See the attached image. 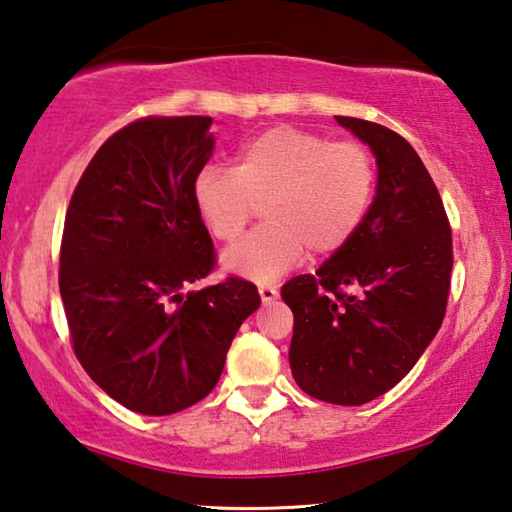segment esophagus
I'll use <instances>...</instances> for the list:
<instances>
[{"label": "esophagus", "instance_id": "1", "mask_svg": "<svg viewBox=\"0 0 512 512\" xmlns=\"http://www.w3.org/2000/svg\"><path fill=\"white\" fill-rule=\"evenodd\" d=\"M259 298H262L264 305H271V302L277 300V289L264 284V287H259Z\"/></svg>", "mask_w": 512, "mask_h": 512}]
</instances>
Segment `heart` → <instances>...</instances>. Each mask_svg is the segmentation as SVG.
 <instances>
[{"label": "heart", "instance_id": "obj_1", "mask_svg": "<svg viewBox=\"0 0 512 512\" xmlns=\"http://www.w3.org/2000/svg\"><path fill=\"white\" fill-rule=\"evenodd\" d=\"M377 185L372 153L359 142L273 126L248 140L235 169L205 164L196 171L192 198L214 239L232 244L264 207V228L223 255L230 273L273 282L305 253L341 250L366 221Z\"/></svg>", "mask_w": 512, "mask_h": 512}]
</instances>
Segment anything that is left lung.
<instances>
[{"label":"left lung","instance_id":"left-lung-1","mask_svg":"<svg viewBox=\"0 0 512 512\" xmlns=\"http://www.w3.org/2000/svg\"><path fill=\"white\" fill-rule=\"evenodd\" d=\"M377 160L366 221L314 275L282 287L293 311L296 384L329 404L361 406L409 375L443 325L452 228L413 146L391 128L336 117Z\"/></svg>","mask_w":512,"mask_h":512}]
</instances>
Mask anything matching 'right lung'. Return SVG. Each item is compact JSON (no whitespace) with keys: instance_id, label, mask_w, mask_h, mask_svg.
<instances>
[{"instance_id":"obj_1","label":"right lung","mask_w":512,"mask_h":512,"mask_svg":"<svg viewBox=\"0 0 512 512\" xmlns=\"http://www.w3.org/2000/svg\"><path fill=\"white\" fill-rule=\"evenodd\" d=\"M212 117H144L94 153L67 207L60 298L76 359L112 400L142 415L201 402L219 381L255 284L214 268L192 183L214 149Z\"/></svg>"}]
</instances>
